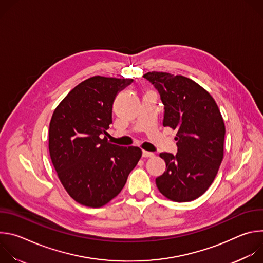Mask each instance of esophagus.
<instances>
[{
    "mask_svg": "<svg viewBox=\"0 0 263 263\" xmlns=\"http://www.w3.org/2000/svg\"><path fill=\"white\" fill-rule=\"evenodd\" d=\"M142 157H144V158H153V157H155V154L152 153V152L142 151Z\"/></svg>",
    "mask_w": 263,
    "mask_h": 263,
    "instance_id": "34e87169",
    "label": "esophagus"
}]
</instances>
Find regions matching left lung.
<instances>
[{
  "instance_id": "obj_1",
  "label": "left lung",
  "mask_w": 263,
  "mask_h": 263,
  "mask_svg": "<svg viewBox=\"0 0 263 263\" xmlns=\"http://www.w3.org/2000/svg\"><path fill=\"white\" fill-rule=\"evenodd\" d=\"M143 78L160 95L163 126L177 131L178 152L160 153L166 170L156 185L172 201L196 200L209 189L223 157L226 130L220 111L210 93L190 78L159 71Z\"/></svg>"
}]
</instances>
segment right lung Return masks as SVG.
Instances as JSON below:
<instances>
[{
	"instance_id": "right-lung-1",
	"label": "right lung",
	"mask_w": 263,
	"mask_h": 263,
	"mask_svg": "<svg viewBox=\"0 0 263 263\" xmlns=\"http://www.w3.org/2000/svg\"><path fill=\"white\" fill-rule=\"evenodd\" d=\"M132 79L91 77L72 88L54 110L49 151L67 194L87 207L116 198L141 157L137 146L108 141L112 105Z\"/></svg>"
}]
</instances>
